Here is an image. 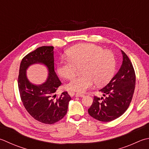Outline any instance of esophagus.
I'll return each mask as SVG.
<instances>
[{
  "label": "esophagus",
  "mask_w": 149,
  "mask_h": 149,
  "mask_svg": "<svg viewBox=\"0 0 149 149\" xmlns=\"http://www.w3.org/2000/svg\"><path fill=\"white\" fill-rule=\"evenodd\" d=\"M75 96H76V97H83L84 96V95L83 94H79V93H76V94H75Z\"/></svg>",
  "instance_id": "34e87169"
}]
</instances>
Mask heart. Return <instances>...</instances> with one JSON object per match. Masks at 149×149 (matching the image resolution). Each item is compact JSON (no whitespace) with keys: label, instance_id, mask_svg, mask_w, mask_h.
<instances>
[{"label":"heart","instance_id":"1","mask_svg":"<svg viewBox=\"0 0 149 149\" xmlns=\"http://www.w3.org/2000/svg\"><path fill=\"white\" fill-rule=\"evenodd\" d=\"M68 59L58 64L57 72L61 77L71 79L81 66L83 75L72 79L67 88L83 93L95 83L103 85L111 79L114 74L116 61L111 51L103 49L100 46L86 43L75 45L66 52Z\"/></svg>","mask_w":149,"mask_h":149}]
</instances>
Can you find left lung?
<instances>
[{"label":"left lung","mask_w":149,"mask_h":149,"mask_svg":"<svg viewBox=\"0 0 149 149\" xmlns=\"http://www.w3.org/2000/svg\"><path fill=\"white\" fill-rule=\"evenodd\" d=\"M120 69L109 84L101 89L104 97L94 96L88 110L90 116L100 121L114 120L123 114L132 101L136 84V74L132 63L125 52Z\"/></svg>","instance_id":"obj_1"}]
</instances>
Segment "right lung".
Wrapping results in <instances>:
<instances>
[{"instance_id": "right-lung-1", "label": "right lung", "mask_w": 149, "mask_h": 149, "mask_svg": "<svg viewBox=\"0 0 149 149\" xmlns=\"http://www.w3.org/2000/svg\"><path fill=\"white\" fill-rule=\"evenodd\" d=\"M54 46H43L26 55L20 63L18 86L20 100L31 117L45 124H54L63 119L68 110L71 97L66 91L59 97L55 92L61 83L54 71ZM34 63L45 64L49 70L48 79L35 86L26 77V69Z\"/></svg>"}]
</instances>
